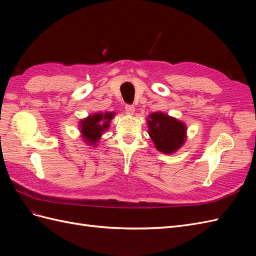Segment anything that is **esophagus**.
<instances>
[{
	"instance_id": "34e87169",
	"label": "esophagus",
	"mask_w": 256,
	"mask_h": 256,
	"mask_svg": "<svg viewBox=\"0 0 256 256\" xmlns=\"http://www.w3.org/2000/svg\"><path fill=\"white\" fill-rule=\"evenodd\" d=\"M125 110H126V113L128 115H134V112H136V108L134 106H130V104H127L125 106Z\"/></svg>"
}]
</instances>
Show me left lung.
<instances>
[{
  "instance_id": "left-lung-1",
  "label": "left lung",
  "mask_w": 256,
  "mask_h": 256,
  "mask_svg": "<svg viewBox=\"0 0 256 256\" xmlns=\"http://www.w3.org/2000/svg\"><path fill=\"white\" fill-rule=\"evenodd\" d=\"M147 126L154 145L166 154L176 152L187 140L186 124L166 113H150L147 118Z\"/></svg>"
}]
</instances>
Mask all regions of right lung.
<instances>
[{"instance_id": "right-lung-1", "label": "right lung", "mask_w": 256, "mask_h": 256, "mask_svg": "<svg viewBox=\"0 0 256 256\" xmlns=\"http://www.w3.org/2000/svg\"><path fill=\"white\" fill-rule=\"evenodd\" d=\"M115 114V112H97L80 120L79 129L83 142L92 147L98 146L102 134L110 128V122Z\"/></svg>"}]
</instances>
